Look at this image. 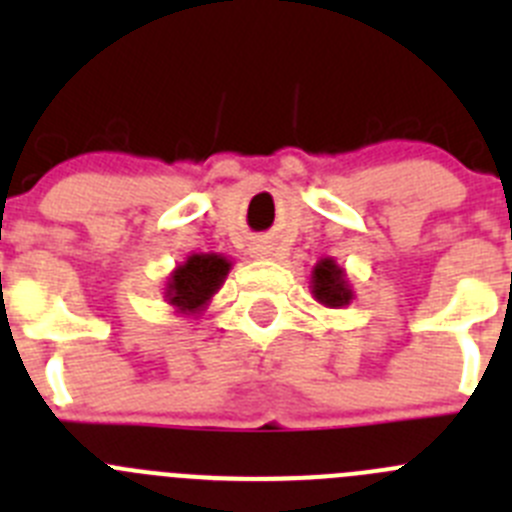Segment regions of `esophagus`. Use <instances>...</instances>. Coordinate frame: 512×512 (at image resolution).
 Here are the masks:
<instances>
[{"instance_id": "1", "label": "esophagus", "mask_w": 512, "mask_h": 512, "mask_svg": "<svg viewBox=\"0 0 512 512\" xmlns=\"http://www.w3.org/2000/svg\"><path fill=\"white\" fill-rule=\"evenodd\" d=\"M255 255H267V250H265V247H255Z\"/></svg>"}]
</instances>
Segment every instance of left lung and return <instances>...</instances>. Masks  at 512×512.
<instances>
[{"mask_svg":"<svg viewBox=\"0 0 512 512\" xmlns=\"http://www.w3.org/2000/svg\"><path fill=\"white\" fill-rule=\"evenodd\" d=\"M313 296H316V301L331 308L347 306L352 301V290L347 288L344 270L329 257L313 267Z\"/></svg>","mask_w":512,"mask_h":512,"instance_id":"left-lung-1","label":"left lung"}]
</instances>
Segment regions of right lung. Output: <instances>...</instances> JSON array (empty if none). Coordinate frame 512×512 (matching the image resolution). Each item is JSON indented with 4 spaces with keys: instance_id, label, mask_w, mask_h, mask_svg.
<instances>
[{
    "instance_id": "1",
    "label": "right lung",
    "mask_w": 512,
    "mask_h": 512,
    "mask_svg": "<svg viewBox=\"0 0 512 512\" xmlns=\"http://www.w3.org/2000/svg\"><path fill=\"white\" fill-rule=\"evenodd\" d=\"M229 273V262L219 255H193L178 267L168 280V301L181 311H199L214 296L224 275Z\"/></svg>"
}]
</instances>
